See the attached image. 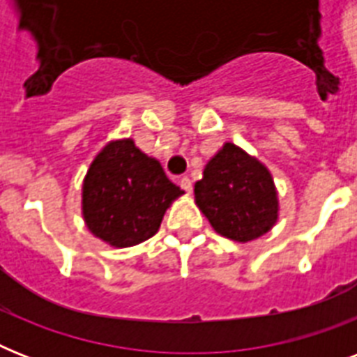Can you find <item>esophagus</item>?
Returning <instances> with one entry per match:
<instances>
[{
  "label": "esophagus",
  "instance_id": "1",
  "mask_svg": "<svg viewBox=\"0 0 357 357\" xmlns=\"http://www.w3.org/2000/svg\"><path fill=\"white\" fill-rule=\"evenodd\" d=\"M179 185H181V189H183L185 192H192V181H190V178H187V176H183V178L179 179Z\"/></svg>",
  "mask_w": 357,
  "mask_h": 357
}]
</instances>
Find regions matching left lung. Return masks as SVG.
<instances>
[{
  "label": "left lung",
  "mask_w": 357,
  "mask_h": 357,
  "mask_svg": "<svg viewBox=\"0 0 357 357\" xmlns=\"http://www.w3.org/2000/svg\"><path fill=\"white\" fill-rule=\"evenodd\" d=\"M195 198L215 231L248 243L278 220V195L271 172L255 157L226 142L196 181Z\"/></svg>",
  "instance_id": "obj_1"
}]
</instances>
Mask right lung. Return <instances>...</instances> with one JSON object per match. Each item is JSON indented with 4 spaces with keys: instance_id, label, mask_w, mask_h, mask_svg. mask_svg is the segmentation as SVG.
<instances>
[{
    "instance_id": "right-lung-1",
    "label": "right lung",
    "mask_w": 357,
    "mask_h": 357,
    "mask_svg": "<svg viewBox=\"0 0 357 357\" xmlns=\"http://www.w3.org/2000/svg\"><path fill=\"white\" fill-rule=\"evenodd\" d=\"M181 195L161 162L142 153L133 140H113L86 172L83 217L98 238L128 248L155 235L165 211Z\"/></svg>"
}]
</instances>
